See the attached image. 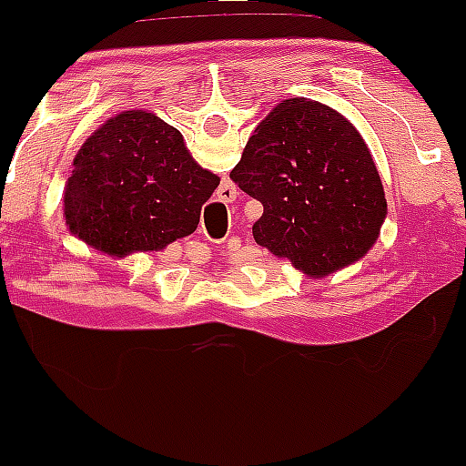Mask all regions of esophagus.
I'll list each match as a JSON object with an SVG mask.
<instances>
[{
    "mask_svg": "<svg viewBox=\"0 0 466 466\" xmlns=\"http://www.w3.org/2000/svg\"><path fill=\"white\" fill-rule=\"evenodd\" d=\"M226 190H228V186H226ZM229 190H232V188H229ZM232 195H237V192H234V190H232Z\"/></svg>",
    "mask_w": 466,
    "mask_h": 466,
    "instance_id": "34e87169",
    "label": "esophagus"
}]
</instances>
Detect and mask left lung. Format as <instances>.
<instances>
[{
	"label": "left lung",
	"mask_w": 466,
	"mask_h": 466,
	"mask_svg": "<svg viewBox=\"0 0 466 466\" xmlns=\"http://www.w3.org/2000/svg\"><path fill=\"white\" fill-rule=\"evenodd\" d=\"M229 179L263 203L256 243L313 278L360 260L386 218L366 142L315 100H282L251 133Z\"/></svg>",
	"instance_id": "left-lung-1"
}]
</instances>
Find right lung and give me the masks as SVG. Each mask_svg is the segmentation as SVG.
I'll list each match as a JSON object with an SVG mask.
<instances>
[{
    "mask_svg": "<svg viewBox=\"0 0 466 466\" xmlns=\"http://www.w3.org/2000/svg\"><path fill=\"white\" fill-rule=\"evenodd\" d=\"M218 181L190 157L175 127L125 111L80 147L66 186V221L106 254L157 251L195 232Z\"/></svg>",
    "mask_w": 466,
    "mask_h": 466,
    "instance_id": "1",
    "label": "right lung"
}]
</instances>
